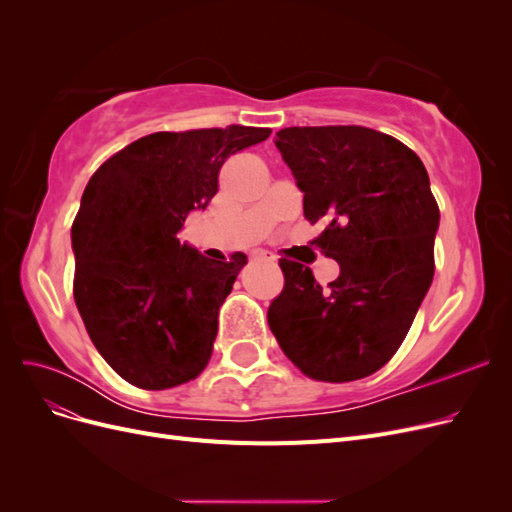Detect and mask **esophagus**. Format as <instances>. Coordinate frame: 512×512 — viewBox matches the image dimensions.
<instances>
[{
    "mask_svg": "<svg viewBox=\"0 0 512 512\" xmlns=\"http://www.w3.org/2000/svg\"><path fill=\"white\" fill-rule=\"evenodd\" d=\"M256 258H258V260H262V262H269V265H275V258H273V256H269V254H265V252L256 254Z\"/></svg>",
    "mask_w": 512,
    "mask_h": 512,
    "instance_id": "esophagus-1",
    "label": "esophagus"
}]
</instances>
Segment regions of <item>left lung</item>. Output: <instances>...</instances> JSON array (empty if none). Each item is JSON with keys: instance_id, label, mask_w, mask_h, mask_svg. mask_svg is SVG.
<instances>
[{"instance_id": "8db88e82", "label": "left lung", "mask_w": 512, "mask_h": 512, "mask_svg": "<svg viewBox=\"0 0 512 512\" xmlns=\"http://www.w3.org/2000/svg\"><path fill=\"white\" fill-rule=\"evenodd\" d=\"M275 147L303 192L318 245L339 262L322 288L280 260L286 284L269 327L305 376L350 382L378 371L404 342L433 280L440 211L425 164L397 138L361 126L284 128Z\"/></svg>"}]
</instances>
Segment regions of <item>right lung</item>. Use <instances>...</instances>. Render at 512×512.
<instances>
[{"label":"right lung","instance_id":"obj_1","mask_svg":"<svg viewBox=\"0 0 512 512\" xmlns=\"http://www.w3.org/2000/svg\"><path fill=\"white\" fill-rule=\"evenodd\" d=\"M269 134L156 132L89 179L72 224L74 301L102 359L138 389H173L207 367L220 305L247 256L211 260L177 232L192 211H205L232 153Z\"/></svg>","mask_w":512,"mask_h":512}]
</instances>
